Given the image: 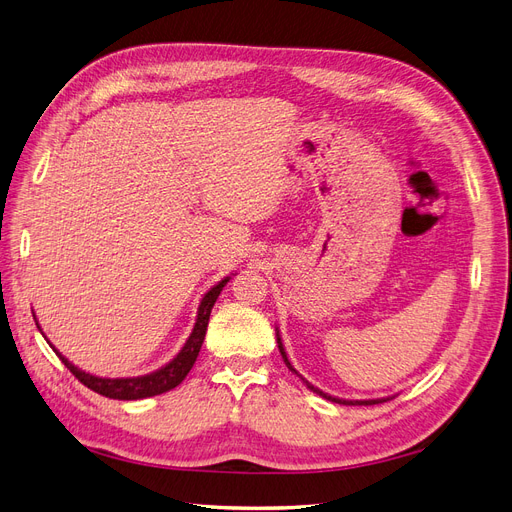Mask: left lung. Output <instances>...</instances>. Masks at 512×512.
I'll return each instance as SVG.
<instances>
[{
    "mask_svg": "<svg viewBox=\"0 0 512 512\" xmlns=\"http://www.w3.org/2000/svg\"><path fill=\"white\" fill-rule=\"evenodd\" d=\"M276 339H278V350H280V354H282V361L287 363V367H289L293 373H297V371L293 369V365L289 363L287 352H285V348H282V342H280V335H278V333H276ZM306 384H308V382H306ZM308 388H310V390H314V392H318L320 396H325V399H329V401H333V403H339V405H377V403H384V401H388V399H371V401H344V399H335V396H331V394H325L323 390L314 388L312 384H308Z\"/></svg>",
    "mask_w": 512,
    "mask_h": 512,
    "instance_id": "1",
    "label": "left lung"
}]
</instances>
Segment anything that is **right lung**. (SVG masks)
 <instances>
[{"mask_svg": "<svg viewBox=\"0 0 512 512\" xmlns=\"http://www.w3.org/2000/svg\"><path fill=\"white\" fill-rule=\"evenodd\" d=\"M227 282H230V276L223 278L221 282H217V285L202 297L200 306H198V318H196L194 331L189 333L185 346L181 348V352L173 358V361L166 363L162 369H158L154 373L139 375V377H113V380H111V377H97V375L86 373V371L75 367L73 363H69L59 350H56L50 342L48 344L54 348L56 354L61 356V361L65 363V367L75 377H78V380L86 388L107 396V399L137 401V399H147V396H156V394L168 392V390L177 388L185 380V375L189 373V369L194 367L196 358H198V352H200L202 342H204V335H206L208 316H211V310L215 306V301H217L219 293L223 291V287L227 285ZM35 325H37V320H35Z\"/></svg>", "mask_w": 512, "mask_h": 512, "instance_id": "1", "label": "right lung"}]
</instances>
